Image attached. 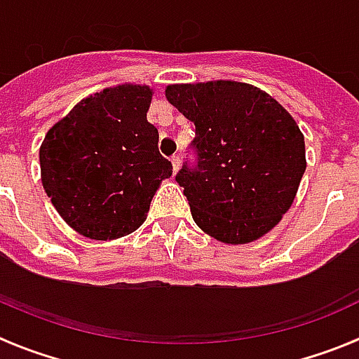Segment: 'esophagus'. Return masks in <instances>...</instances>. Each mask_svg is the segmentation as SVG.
Masks as SVG:
<instances>
[{
	"instance_id": "esophagus-1",
	"label": "esophagus",
	"mask_w": 359,
	"mask_h": 359,
	"mask_svg": "<svg viewBox=\"0 0 359 359\" xmlns=\"http://www.w3.org/2000/svg\"><path fill=\"white\" fill-rule=\"evenodd\" d=\"M170 163H172V170H174V174L177 172V170H180V156H172V158H170Z\"/></svg>"
}]
</instances>
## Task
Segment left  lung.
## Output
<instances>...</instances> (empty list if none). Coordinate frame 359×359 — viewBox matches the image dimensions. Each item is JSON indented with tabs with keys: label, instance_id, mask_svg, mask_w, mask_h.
Instances as JSON below:
<instances>
[{
	"label": "left lung",
	"instance_id": "obj_1",
	"mask_svg": "<svg viewBox=\"0 0 359 359\" xmlns=\"http://www.w3.org/2000/svg\"><path fill=\"white\" fill-rule=\"evenodd\" d=\"M165 97L196 126L198 165L176 176L196 226L233 245L269 233L306 170L295 119L271 95L235 80L170 84Z\"/></svg>",
	"mask_w": 359,
	"mask_h": 359
}]
</instances>
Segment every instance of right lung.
<instances>
[{"label": "right lung", "mask_w": 359, "mask_h": 359, "mask_svg": "<svg viewBox=\"0 0 359 359\" xmlns=\"http://www.w3.org/2000/svg\"><path fill=\"white\" fill-rule=\"evenodd\" d=\"M154 91L121 84L86 97L40 147L41 185L71 229L115 240L143 226L150 201L172 165L147 121Z\"/></svg>", "instance_id": "add662e5"}]
</instances>
